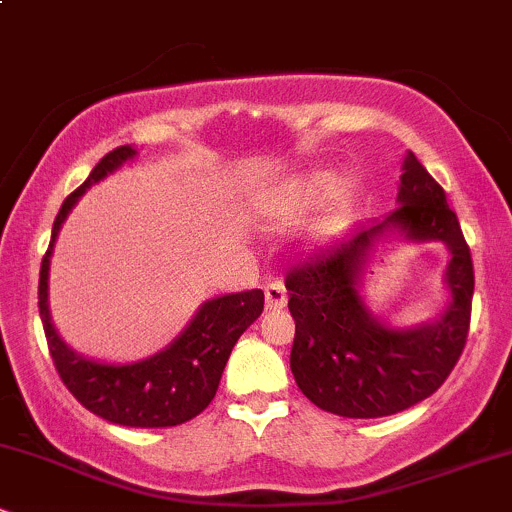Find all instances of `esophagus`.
<instances>
[{
    "label": "esophagus",
    "instance_id": "34e87169",
    "mask_svg": "<svg viewBox=\"0 0 512 512\" xmlns=\"http://www.w3.org/2000/svg\"><path fill=\"white\" fill-rule=\"evenodd\" d=\"M264 296H267V308L269 310L284 308L286 301H289V293H286L284 281H279V279L269 281V284L264 286Z\"/></svg>",
    "mask_w": 512,
    "mask_h": 512
}]
</instances>
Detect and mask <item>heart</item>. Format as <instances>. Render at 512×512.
<instances>
[{
	"instance_id": "obj_1",
	"label": "heart",
	"mask_w": 512,
	"mask_h": 512,
	"mask_svg": "<svg viewBox=\"0 0 512 512\" xmlns=\"http://www.w3.org/2000/svg\"><path fill=\"white\" fill-rule=\"evenodd\" d=\"M325 187H327V182L320 180V178L305 182V185L298 187V192H296V197H293V202H296V204H308V202H313V199L320 197V192L325 190Z\"/></svg>"
}]
</instances>
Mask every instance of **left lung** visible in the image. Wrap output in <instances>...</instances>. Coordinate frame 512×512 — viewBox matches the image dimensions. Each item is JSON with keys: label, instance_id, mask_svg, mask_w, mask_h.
I'll return each mask as SVG.
<instances>
[{"label": "left lung", "instance_id": "1", "mask_svg": "<svg viewBox=\"0 0 512 512\" xmlns=\"http://www.w3.org/2000/svg\"><path fill=\"white\" fill-rule=\"evenodd\" d=\"M399 207L383 223L351 233L289 269L296 320L291 370L315 407L346 419H378L431 397L460 361L472 320L474 267L445 190L414 154L404 161ZM387 225L412 239L449 245L453 305L436 326L392 331L367 315L355 291L365 252Z\"/></svg>", "mask_w": 512, "mask_h": 512}]
</instances>
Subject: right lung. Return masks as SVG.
<instances>
[{"instance_id": "right-lung-1", "label": "right lung", "mask_w": 512, "mask_h": 512, "mask_svg": "<svg viewBox=\"0 0 512 512\" xmlns=\"http://www.w3.org/2000/svg\"><path fill=\"white\" fill-rule=\"evenodd\" d=\"M134 156L129 146L105 154L96 168L91 170L86 182L64 199L55 226H52L50 248L40 264L38 281V308L43 320L45 339L67 390L81 404L110 424L132 428H166L178 426L195 419L209 407L219 390L221 373L226 368L228 356L252 322L264 308V293L252 289L233 296H221L204 303L185 332L168 346L166 351L146 361L129 363V366H108V363L88 361L74 354L67 344L57 337L48 313V269L52 245L60 233L62 221L72 211L76 199L86 192L91 182H98L108 173Z\"/></svg>"}]
</instances>
